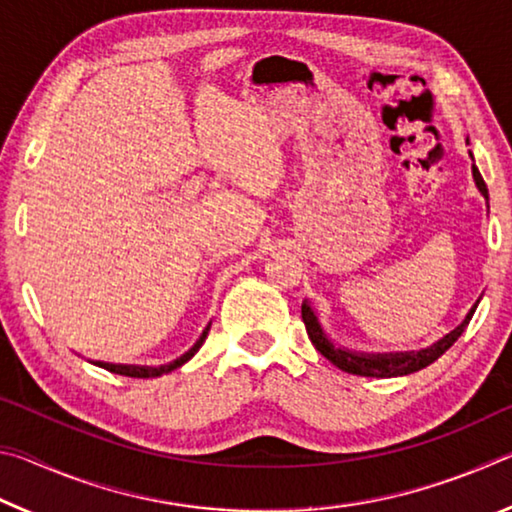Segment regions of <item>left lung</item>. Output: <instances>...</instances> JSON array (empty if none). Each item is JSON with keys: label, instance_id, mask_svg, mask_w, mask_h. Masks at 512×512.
<instances>
[{"label": "left lung", "instance_id": "obj_1", "mask_svg": "<svg viewBox=\"0 0 512 512\" xmlns=\"http://www.w3.org/2000/svg\"><path fill=\"white\" fill-rule=\"evenodd\" d=\"M476 187L479 192L488 198V187H485V180L481 178V173L476 167H472ZM476 309V307H474ZM474 309L467 314V318L458 325L454 332H449L443 341H438L436 345H431L429 350H420V352H400V354H354L348 350L336 348V345L327 339L320 329L318 320L314 316L311 307L302 305V323L307 327V334L314 348L323 354L325 359L334 363L336 368H341L343 372H350V375H361V377H402V375H411L415 370L427 368L429 363L436 361L440 354H445L452 345L458 341V336L465 332V327L470 325Z\"/></svg>", "mask_w": 512, "mask_h": 512}]
</instances>
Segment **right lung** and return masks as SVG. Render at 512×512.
Listing matches in <instances>:
<instances>
[{"label": "right lung", "mask_w": 512, "mask_h": 512, "mask_svg": "<svg viewBox=\"0 0 512 512\" xmlns=\"http://www.w3.org/2000/svg\"><path fill=\"white\" fill-rule=\"evenodd\" d=\"M210 329V327H207ZM207 329L205 332L201 334V339L196 341V345L189 352H185L183 357L180 359H176L173 363H167V366H160V368H149V366H117V363H103V361H97V366H101V368H106V370H110V372H115V375H124V377H137V379H149V377H158V375H164V372H171V370H176V368H180L183 366L185 361H189L194 357V354L198 352V348H201L203 345V341H205V336H207Z\"/></svg>", "instance_id": "add662e5"}]
</instances>
